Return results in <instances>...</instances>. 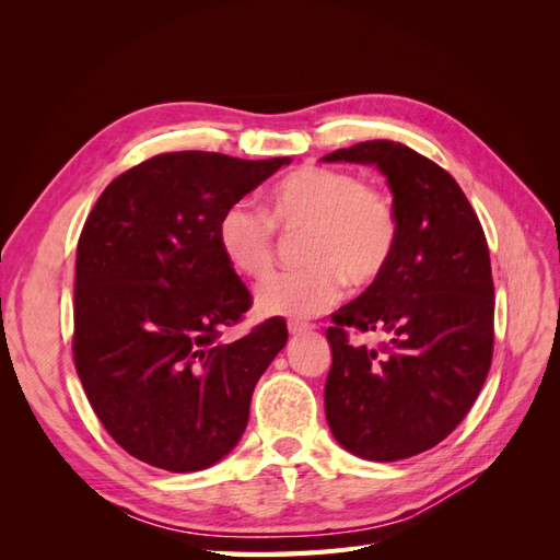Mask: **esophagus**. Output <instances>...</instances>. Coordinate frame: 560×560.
<instances>
[{
	"label": "esophagus",
	"mask_w": 560,
	"mask_h": 560,
	"mask_svg": "<svg viewBox=\"0 0 560 560\" xmlns=\"http://www.w3.org/2000/svg\"><path fill=\"white\" fill-rule=\"evenodd\" d=\"M287 329H290L292 336H301V334H308L313 329V325H308V322H296L292 319L290 325H287Z\"/></svg>",
	"instance_id": "esophagus-1"
}]
</instances>
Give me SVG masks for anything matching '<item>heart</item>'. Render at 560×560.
Wrapping results in <instances>:
<instances>
[{"label":"heart","instance_id":"obj_1","mask_svg":"<svg viewBox=\"0 0 560 560\" xmlns=\"http://www.w3.org/2000/svg\"><path fill=\"white\" fill-rule=\"evenodd\" d=\"M268 214L235 202L219 217L217 243L226 264L261 278L276 261V226L303 233L301 261L266 278L254 294L261 315L308 319L341 299L343 284L366 290L395 259L399 217L393 198L360 175L327 165H301L268 191Z\"/></svg>","mask_w":560,"mask_h":560}]
</instances>
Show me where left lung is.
<instances>
[{
  "label": "left lung",
  "instance_id": "1",
  "mask_svg": "<svg viewBox=\"0 0 560 560\" xmlns=\"http://www.w3.org/2000/svg\"><path fill=\"white\" fill-rule=\"evenodd\" d=\"M376 165L399 217L385 276L334 315L325 411L352 455L395 463L460 425L493 360V276L483 229L457 182L411 147L369 140L325 156ZM386 336L352 347L345 329Z\"/></svg>",
  "mask_w": 560,
  "mask_h": 560
}]
</instances>
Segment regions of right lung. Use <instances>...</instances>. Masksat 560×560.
<instances>
[{
  "instance_id": "add662e5",
  "label": "right lung",
  "mask_w": 560,
  "mask_h": 560,
  "mask_svg": "<svg viewBox=\"0 0 560 560\" xmlns=\"http://www.w3.org/2000/svg\"><path fill=\"white\" fill-rule=\"evenodd\" d=\"M287 163L159 154L118 175L83 224L77 374L114 442L151 467L200 471L231 453L287 343L280 317L224 341L252 296L217 243L224 210Z\"/></svg>"
}]
</instances>
